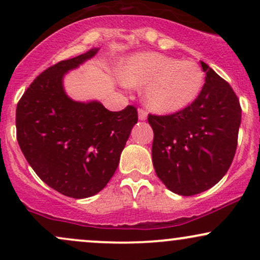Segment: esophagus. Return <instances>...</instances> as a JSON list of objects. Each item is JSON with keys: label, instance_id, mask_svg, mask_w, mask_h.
I'll return each mask as SVG.
<instances>
[{"label": "esophagus", "instance_id": "34e87169", "mask_svg": "<svg viewBox=\"0 0 260 260\" xmlns=\"http://www.w3.org/2000/svg\"><path fill=\"white\" fill-rule=\"evenodd\" d=\"M147 117H148V115H147V111H145V110H143V109H139L138 110V118L140 121H145L147 120Z\"/></svg>", "mask_w": 260, "mask_h": 260}]
</instances>
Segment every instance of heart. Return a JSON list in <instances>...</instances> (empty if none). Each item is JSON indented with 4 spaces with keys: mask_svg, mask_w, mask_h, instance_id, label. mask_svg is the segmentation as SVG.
I'll return each instance as SVG.
<instances>
[{
    "mask_svg": "<svg viewBox=\"0 0 260 260\" xmlns=\"http://www.w3.org/2000/svg\"><path fill=\"white\" fill-rule=\"evenodd\" d=\"M120 77L128 86H145L147 106L162 115L182 111L194 103L204 85V72L197 62L156 52L129 57L122 66Z\"/></svg>",
    "mask_w": 260,
    "mask_h": 260,
    "instance_id": "heart-1",
    "label": "heart"
}]
</instances>
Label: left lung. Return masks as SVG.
Segmentation results:
<instances>
[{"label":"left lung","mask_w":260,"mask_h":260,"mask_svg":"<svg viewBox=\"0 0 260 260\" xmlns=\"http://www.w3.org/2000/svg\"><path fill=\"white\" fill-rule=\"evenodd\" d=\"M201 64L207 77L194 103L172 115L148 116L155 172L171 192L187 197L215 186L228 172L242 112L229 83Z\"/></svg>","instance_id":"obj_1"}]
</instances>
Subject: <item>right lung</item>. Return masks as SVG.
Here are the masks:
<instances>
[{
  "label": "right lung",
  "instance_id": "right-lung-1",
  "mask_svg": "<svg viewBox=\"0 0 260 260\" xmlns=\"http://www.w3.org/2000/svg\"><path fill=\"white\" fill-rule=\"evenodd\" d=\"M91 49L51 66L20 98L17 140L26 161L47 186L71 198H88L111 180L131 131L134 106L112 112L99 101L80 103L66 94L63 77L96 55Z\"/></svg>",
  "mask_w": 260,
  "mask_h": 260
}]
</instances>
